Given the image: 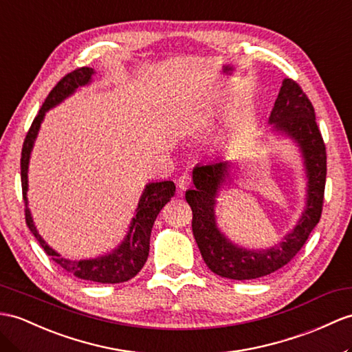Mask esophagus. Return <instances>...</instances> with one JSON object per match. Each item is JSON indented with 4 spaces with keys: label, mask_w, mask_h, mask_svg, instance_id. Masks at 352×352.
Listing matches in <instances>:
<instances>
[{
    "label": "esophagus",
    "mask_w": 352,
    "mask_h": 352,
    "mask_svg": "<svg viewBox=\"0 0 352 352\" xmlns=\"http://www.w3.org/2000/svg\"><path fill=\"white\" fill-rule=\"evenodd\" d=\"M191 182H192L191 175L190 173H182L181 176H179V179H177V188L181 191H184V190H186L188 186L191 185Z\"/></svg>",
    "instance_id": "obj_1"
}]
</instances>
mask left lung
Returning <instances> with one entry per match:
<instances>
[{"label":"left lung","mask_w":352,"mask_h":352,"mask_svg":"<svg viewBox=\"0 0 352 352\" xmlns=\"http://www.w3.org/2000/svg\"><path fill=\"white\" fill-rule=\"evenodd\" d=\"M269 122L276 131L293 137L303 151L309 177L306 210L284 242L265 251L241 250L219 233L213 215L219 188L230 175V164L227 161H219L197 166L192 171L195 188L185 194L192 210V233L204 263L222 278L236 280L256 279L284 267L300 252L321 218L327 153L321 131L316 125L312 102L296 80L285 79L282 82Z\"/></svg>","instance_id":"obj_1"}]
</instances>
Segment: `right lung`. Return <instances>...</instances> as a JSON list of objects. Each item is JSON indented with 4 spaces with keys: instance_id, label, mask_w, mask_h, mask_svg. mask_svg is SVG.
Segmentation results:
<instances>
[{
    "instance_id": "add662e5",
    "label": "right lung",
    "mask_w": 352,
    "mask_h": 352,
    "mask_svg": "<svg viewBox=\"0 0 352 352\" xmlns=\"http://www.w3.org/2000/svg\"><path fill=\"white\" fill-rule=\"evenodd\" d=\"M92 74L94 70L89 67L76 68L72 73L65 74L52 88V91L49 92V96L45 100V102H43L37 116L34 118V121L27 133V137H25L21 157V181L25 203V221H27L28 228L31 230L34 237L38 241L40 246L50 256V260L55 261L58 265H61L64 270L72 273L76 278H80L85 280L100 282V284H119V282H125L134 278L137 273L142 270L144 263H146L149 255V241L153 222H155L161 209L164 208V206L171 200V197L175 195L176 186L173 182L164 181L149 184L142 195L139 206H137V213L135 218H133L130 233L126 234L122 245L111 254L106 256H100V258L96 260L70 261L63 258V256L56 254L52 248H49L32 224L27 201L30 153L32 149L34 139H36L40 124L43 121V116H45V113L50 107H54L67 96H70L76 88L82 87V85H87L91 80Z\"/></svg>"
}]
</instances>
